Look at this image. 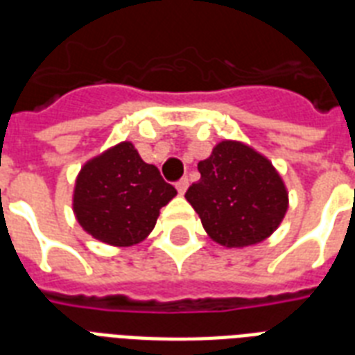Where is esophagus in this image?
<instances>
[{"label": "esophagus", "instance_id": "esophagus-1", "mask_svg": "<svg viewBox=\"0 0 355 355\" xmlns=\"http://www.w3.org/2000/svg\"><path fill=\"white\" fill-rule=\"evenodd\" d=\"M188 186H189L188 178H180V180L177 182V191L180 195H184L186 193V189H188Z\"/></svg>", "mask_w": 355, "mask_h": 355}]
</instances>
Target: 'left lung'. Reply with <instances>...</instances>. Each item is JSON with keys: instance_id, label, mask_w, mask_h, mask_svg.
<instances>
[{"instance_id": "left-lung-1", "label": "left lung", "mask_w": 355, "mask_h": 355, "mask_svg": "<svg viewBox=\"0 0 355 355\" xmlns=\"http://www.w3.org/2000/svg\"><path fill=\"white\" fill-rule=\"evenodd\" d=\"M197 169L200 178L186 199L214 241L248 247L278 228L287 211V191L265 156L239 141H221Z\"/></svg>"}]
</instances>
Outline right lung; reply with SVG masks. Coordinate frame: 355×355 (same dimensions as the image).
I'll return each instance as SVG.
<instances>
[{"label": "right lung", "mask_w": 355, "mask_h": 355, "mask_svg": "<svg viewBox=\"0 0 355 355\" xmlns=\"http://www.w3.org/2000/svg\"><path fill=\"white\" fill-rule=\"evenodd\" d=\"M177 189L158 167L145 164L132 144L123 141L80 169L73 211L86 232L108 245L130 247L149 236L162 206Z\"/></svg>", "instance_id": "add662e5"}]
</instances>
